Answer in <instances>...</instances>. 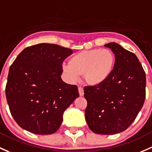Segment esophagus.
Wrapping results in <instances>:
<instances>
[{"label": "esophagus", "mask_w": 152, "mask_h": 152, "mask_svg": "<svg viewBox=\"0 0 152 152\" xmlns=\"http://www.w3.org/2000/svg\"><path fill=\"white\" fill-rule=\"evenodd\" d=\"M78 90H79V95H80V96H83V95H84V89L81 87H79V88H78Z\"/></svg>", "instance_id": "34e87169"}]
</instances>
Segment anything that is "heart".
Returning a JSON list of instances; mask_svg holds the SVG:
<instances>
[{"instance_id":"heart-1","label":"heart","mask_w":152,"mask_h":152,"mask_svg":"<svg viewBox=\"0 0 152 152\" xmlns=\"http://www.w3.org/2000/svg\"><path fill=\"white\" fill-rule=\"evenodd\" d=\"M116 57L110 49H93L81 51L71 57L69 64H64L63 71L71 80L83 76L90 86L104 83L114 71Z\"/></svg>"}]
</instances>
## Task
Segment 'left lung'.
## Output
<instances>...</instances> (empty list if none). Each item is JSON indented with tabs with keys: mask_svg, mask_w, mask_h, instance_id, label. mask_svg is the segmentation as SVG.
Instances as JSON below:
<instances>
[{
	"mask_svg": "<svg viewBox=\"0 0 152 152\" xmlns=\"http://www.w3.org/2000/svg\"><path fill=\"white\" fill-rule=\"evenodd\" d=\"M116 57L114 71L97 86L84 87L85 119L89 129L101 135L127 130L146 98V73L136 55L116 43L105 45Z\"/></svg>",
	"mask_w": 152,
	"mask_h": 152,
	"instance_id": "8db88e82",
	"label": "left lung"
}]
</instances>
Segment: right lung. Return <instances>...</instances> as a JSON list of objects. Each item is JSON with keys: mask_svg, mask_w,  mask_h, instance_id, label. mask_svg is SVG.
<instances>
[{"mask_svg": "<svg viewBox=\"0 0 152 152\" xmlns=\"http://www.w3.org/2000/svg\"><path fill=\"white\" fill-rule=\"evenodd\" d=\"M73 53L57 44L22 50L10 66L6 86L9 110L19 126L38 135L53 134L64 111L79 96L78 87L63 81V63Z\"/></svg>", "mask_w": 152, "mask_h": 152, "instance_id": "add662e5", "label": "right lung"}]
</instances>
